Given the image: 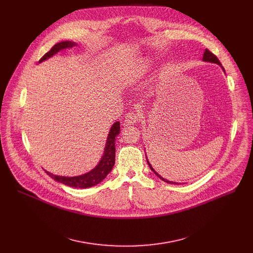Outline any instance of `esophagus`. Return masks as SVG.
Segmentation results:
<instances>
[{"label":"esophagus","mask_w":253,"mask_h":253,"mask_svg":"<svg viewBox=\"0 0 253 253\" xmlns=\"http://www.w3.org/2000/svg\"><path fill=\"white\" fill-rule=\"evenodd\" d=\"M141 120V113L138 110H134L129 112L125 117V124L126 125H133Z\"/></svg>","instance_id":"34e87169"}]
</instances>
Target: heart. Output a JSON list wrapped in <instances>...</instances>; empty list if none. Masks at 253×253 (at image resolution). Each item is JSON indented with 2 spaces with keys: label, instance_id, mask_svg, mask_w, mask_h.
Masks as SVG:
<instances>
[{
  "label": "heart",
  "instance_id": "b5f03b06",
  "mask_svg": "<svg viewBox=\"0 0 253 253\" xmlns=\"http://www.w3.org/2000/svg\"><path fill=\"white\" fill-rule=\"evenodd\" d=\"M149 67H150L149 62H143V63H141V64L139 65V68H138V73H139V74L146 73V72H147L148 69H149Z\"/></svg>",
  "mask_w": 253,
  "mask_h": 253
}]
</instances>
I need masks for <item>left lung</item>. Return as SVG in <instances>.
Wrapping results in <instances>:
<instances>
[{
  "label": "left lung",
  "mask_w": 253,
  "mask_h": 253,
  "mask_svg": "<svg viewBox=\"0 0 253 253\" xmlns=\"http://www.w3.org/2000/svg\"><path fill=\"white\" fill-rule=\"evenodd\" d=\"M203 61H205V62H211V63H215V64H218V65H221L220 64V61L218 60V58L217 57H216L213 53H211L208 49H206L205 50V52H204V54H203ZM223 69V68H222ZM223 71H224V69H223ZM147 163H148V165L150 166V168H151V170L160 178V179H162L163 180V181L164 182H167V183H170V184H177L176 182H173V181H168V180H166L165 178H163V177H161L154 169H153V167L151 166V164L149 163V161L147 160Z\"/></svg>",
  "instance_id": "left-lung-1"
}]
</instances>
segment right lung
<instances>
[{"label":"right lung","mask_w":253,"mask_h":253,"mask_svg":"<svg viewBox=\"0 0 253 253\" xmlns=\"http://www.w3.org/2000/svg\"><path fill=\"white\" fill-rule=\"evenodd\" d=\"M76 46L74 42H70V41H65V42H60L53 46L49 52H47L41 59L40 63L43 62L44 60H47L48 58L52 57L59 51H63L68 48H72ZM120 132V123L115 122L114 125L111 127V130L109 132V135H108L107 142H106V146H105V151L102 156V159L100 163L90 172L80 175V176H75V177H65V176H58L54 175L48 171L47 174L53 178L56 181L63 183L65 185L71 186V187H75V188H88L92 187L98 183H100L102 180L108 175L114 164H115V138Z\"/></svg>","instance_id":"obj_1"}]
</instances>
